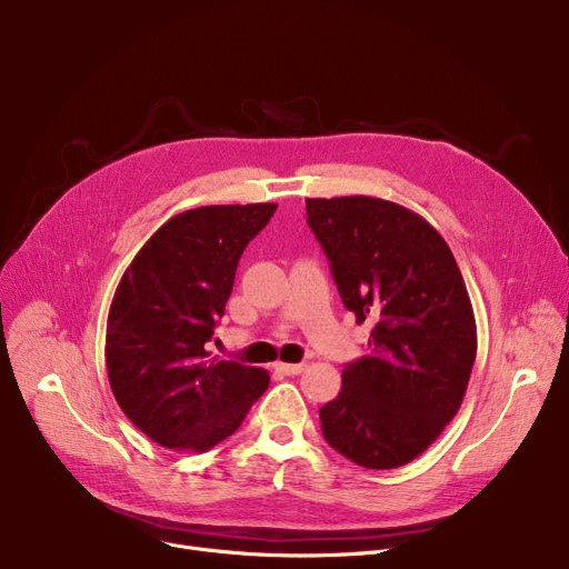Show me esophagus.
Wrapping results in <instances>:
<instances>
[{
	"mask_svg": "<svg viewBox=\"0 0 569 569\" xmlns=\"http://www.w3.org/2000/svg\"><path fill=\"white\" fill-rule=\"evenodd\" d=\"M277 369H279L281 373H286V376H297V373H302V371H305V365H288V362H279V365H277Z\"/></svg>",
	"mask_w": 569,
	"mask_h": 569,
	"instance_id": "1",
	"label": "esophagus"
}]
</instances>
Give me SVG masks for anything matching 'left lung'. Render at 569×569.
I'll return each instance as SVG.
<instances>
[{"label":"left lung","instance_id":"left-lung-1","mask_svg":"<svg viewBox=\"0 0 569 569\" xmlns=\"http://www.w3.org/2000/svg\"><path fill=\"white\" fill-rule=\"evenodd\" d=\"M307 223L346 309L373 322L369 355L346 365L339 397L320 408L322 436L357 466H406L452 422L475 365L459 264L427 219L382 198H307Z\"/></svg>","mask_w":569,"mask_h":569}]
</instances>
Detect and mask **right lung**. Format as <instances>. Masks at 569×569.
<instances>
[{
    "mask_svg": "<svg viewBox=\"0 0 569 569\" xmlns=\"http://www.w3.org/2000/svg\"><path fill=\"white\" fill-rule=\"evenodd\" d=\"M274 202L207 204L166 221L119 281L106 330L110 390L129 420L168 450L207 452L232 436L269 373L209 360L239 256Z\"/></svg>",
    "mask_w": 569,
    "mask_h": 569,
    "instance_id": "obj_1",
    "label": "right lung"
}]
</instances>
